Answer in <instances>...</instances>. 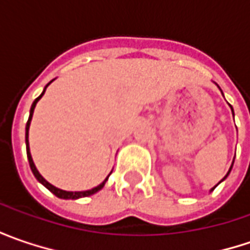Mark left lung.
Listing matches in <instances>:
<instances>
[{
    "mask_svg": "<svg viewBox=\"0 0 250 250\" xmlns=\"http://www.w3.org/2000/svg\"><path fill=\"white\" fill-rule=\"evenodd\" d=\"M218 89H220V87H218ZM220 90H221V89H220ZM221 93H223V91H221ZM229 107H231V105H229ZM231 111H232V115H234V110H232V107H231ZM232 166H234V163L231 164V167H229V169H228V172H227L226 177L223 178V179H221V181H220L218 184H221V182H223V181H224V179H226V178L229 175V172H231V169H232ZM218 184H217V185H218ZM217 185H216V187H217ZM216 187H214V188H216ZM214 188H211V189H210V192H213V190H214Z\"/></svg>",
    "mask_w": 250,
    "mask_h": 250,
    "instance_id": "1",
    "label": "left lung"
}]
</instances>
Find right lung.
Listing matches in <instances>:
<instances>
[{
  "label": "right lung",
  "instance_id": "add662e5",
  "mask_svg": "<svg viewBox=\"0 0 250 250\" xmlns=\"http://www.w3.org/2000/svg\"><path fill=\"white\" fill-rule=\"evenodd\" d=\"M53 82V81H51ZM50 82V83H51ZM48 83V84H50ZM48 84L44 87L43 93L36 99V100L33 101V104H32V107H30V114H29V120H27V124H26V136H24V139H26V153H27V160H29V164H30V169H32V172H33V175L36 177V179L42 184V185H44V187L47 188L50 192H53L54 195L57 197H60V199H72V200H75V199H81V197H86V196H90V195H94V193H97L99 190H101L103 188H104V185H105V182H107V179H108V177L111 175V171L110 174H108V177L105 178L103 182H101L100 185H97L96 188H93V189H89V190H82V192H69V190H63V189H60V188L54 187V185H51L48 181H45L43 177H42V174L37 171V168H36V166H34L33 163V159H32V154H30V147H29V128H30V122H32V117H33V111H34V107H36V104H37V101L40 100L42 97H43L44 91H45V89L48 87Z\"/></svg>",
  "mask_w": 250,
  "mask_h": 250
}]
</instances>
